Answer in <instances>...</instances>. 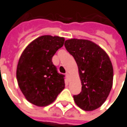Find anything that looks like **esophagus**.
<instances>
[{"label": "esophagus", "mask_w": 127, "mask_h": 127, "mask_svg": "<svg viewBox=\"0 0 127 127\" xmlns=\"http://www.w3.org/2000/svg\"><path fill=\"white\" fill-rule=\"evenodd\" d=\"M65 76H66V78H67V79L69 80V78H70V76H69V74L67 72V73L65 74Z\"/></svg>", "instance_id": "34e87169"}]
</instances>
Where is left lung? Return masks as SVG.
I'll use <instances>...</instances> for the list:
<instances>
[{
  "label": "left lung",
  "mask_w": 127,
  "mask_h": 127,
  "mask_svg": "<svg viewBox=\"0 0 127 127\" xmlns=\"http://www.w3.org/2000/svg\"><path fill=\"white\" fill-rule=\"evenodd\" d=\"M66 50L75 59L81 81V92L74 95V102L85 111H93L104 103L113 85L114 70L104 50L87 39H68Z\"/></svg>",
  "instance_id": "1"
}]
</instances>
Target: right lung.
<instances>
[{
  "label": "right lung",
  "instance_id": "add662e5",
  "mask_svg": "<svg viewBox=\"0 0 127 127\" xmlns=\"http://www.w3.org/2000/svg\"><path fill=\"white\" fill-rule=\"evenodd\" d=\"M64 37H39L31 42L19 59L16 77L28 101L43 107L51 104L65 88L64 75L57 72L52 58L64 45Z\"/></svg>",
  "mask_w": 127,
  "mask_h": 127
}]
</instances>
